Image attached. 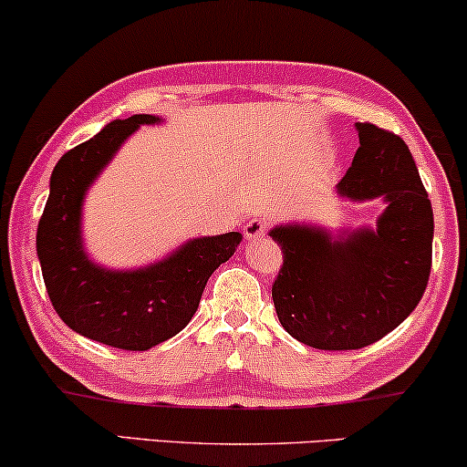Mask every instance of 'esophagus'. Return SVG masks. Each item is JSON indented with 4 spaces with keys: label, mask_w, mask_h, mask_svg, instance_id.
<instances>
[{
    "label": "esophagus",
    "mask_w": 467,
    "mask_h": 467,
    "mask_svg": "<svg viewBox=\"0 0 467 467\" xmlns=\"http://www.w3.org/2000/svg\"><path fill=\"white\" fill-rule=\"evenodd\" d=\"M265 221L264 219H251L244 225V235H246V240H251V242H255V240H259V238H264L265 235Z\"/></svg>",
    "instance_id": "34e87169"
}]
</instances>
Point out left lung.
Instances as JSON below:
<instances>
[{
	"instance_id": "obj_1",
	"label": "left lung",
	"mask_w": 467,
	"mask_h": 467,
	"mask_svg": "<svg viewBox=\"0 0 467 467\" xmlns=\"http://www.w3.org/2000/svg\"><path fill=\"white\" fill-rule=\"evenodd\" d=\"M360 148L337 184L349 202L381 197L378 225L270 229L283 251L272 285L278 322L317 349H360L395 330L419 305L431 272L433 210L401 137L356 124Z\"/></svg>"
}]
</instances>
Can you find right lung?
Wrapping results in <instances>:
<instances>
[{"instance_id": "add662e5", "label": "right lung", "mask_w": 467, "mask_h": 467, "mask_svg": "<svg viewBox=\"0 0 467 467\" xmlns=\"http://www.w3.org/2000/svg\"><path fill=\"white\" fill-rule=\"evenodd\" d=\"M148 113L113 119L57 161L36 234L42 278L62 322L92 341L145 352L178 335L195 315L212 272L234 255L242 234L192 238L161 262L132 270L96 264L83 244V202L122 143Z\"/></svg>"}]
</instances>
